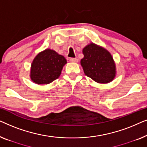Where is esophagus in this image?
Returning a JSON list of instances; mask_svg holds the SVG:
<instances>
[{"label": "esophagus", "instance_id": "obj_1", "mask_svg": "<svg viewBox=\"0 0 147 147\" xmlns=\"http://www.w3.org/2000/svg\"><path fill=\"white\" fill-rule=\"evenodd\" d=\"M69 61L72 62V63H77L78 62V59H76V58H70Z\"/></svg>", "mask_w": 147, "mask_h": 147}]
</instances>
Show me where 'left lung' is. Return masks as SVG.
I'll return each mask as SVG.
<instances>
[{"mask_svg": "<svg viewBox=\"0 0 147 147\" xmlns=\"http://www.w3.org/2000/svg\"><path fill=\"white\" fill-rule=\"evenodd\" d=\"M84 58L80 61L84 74L99 84H108L116 77V67L111 53L94 43L82 50Z\"/></svg>", "mask_w": 147, "mask_h": 147, "instance_id": "obj_1", "label": "left lung"}]
</instances>
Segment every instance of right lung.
Returning a JSON list of instances; mask_svg holds the SVG:
<instances>
[{
  "label": "right lung",
  "mask_w": 147,
  "mask_h": 147,
  "mask_svg": "<svg viewBox=\"0 0 147 147\" xmlns=\"http://www.w3.org/2000/svg\"><path fill=\"white\" fill-rule=\"evenodd\" d=\"M67 60L55 51L46 49L39 52L31 63L30 78L34 83L49 84L61 75Z\"/></svg>",
  "instance_id": "1"
}]
</instances>
